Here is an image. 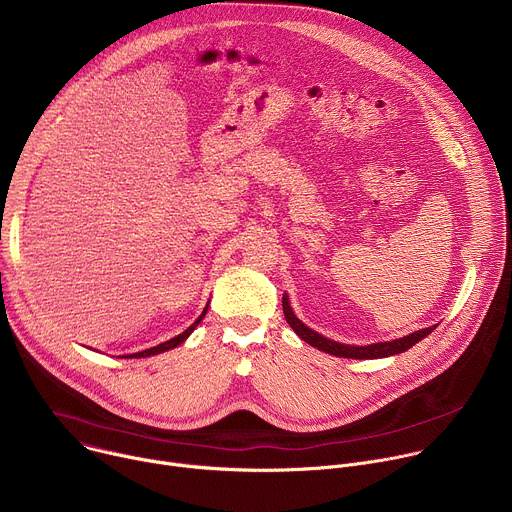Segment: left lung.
I'll use <instances>...</instances> for the list:
<instances>
[{
  "mask_svg": "<svg viewBox=\"0 0 512 512\" xmlns=\"http://www.w3.org/2000/svg\"><path fill=\"white\" fill-rule=\"evenodd\" d=\"M281 306H283V316H285L287 324L294 328V332L304 342H308L310 346H314V348H318L322 352H328V354H334V356H342V358H383V356H393V354L405 352L415 342H419L421 338H425L429 332L435 330V326H429V328L417 330V332H413L409 336H403V338H397V340H391V342H377V344H369V346H350V344H340V342L328 340L322 334L310 330L306 324H302L296 318V314L291 312L287 296H283Z\"/></svg>",
  "mask_w": 512,
  "mask_h": 512,
  "instance_id": "1",
  "label": "left lung"
}]
</instances>
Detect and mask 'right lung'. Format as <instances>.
Wrapping results in <instances>:
<instances>
[{"label": "right lung", "instance_id": "add662e5", "mask_svg": "<svg viewBox=\"0 0 512 512\" xmlns=\"http://www.w3.org/2000/svg\"><path fill=\"white\" fill-rule=\"evenodd\" d=\"M204 314H206V308H204V312L198 316V320L188 328V330H184L182 334H178L176 338H172V340H168V342H162V344H158V346H154V348H148V350H141V352H137V354H131V356H135V358H141V356H152V354H160V352H164V350H170V348H176L178 344H182L190 334H192V330L200 324V320L204 318Z\"/></svg>", "mask_w": 512, "mask_h": 512}]
</instances>
